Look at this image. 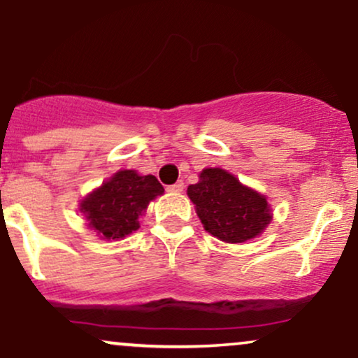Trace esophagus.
I'll list each match as a JSON object with an SVG mask.
<instances>
[{
    "mask_svg": "<svg viewBox=\"0 0 358 358\" xmlns=\"http://www.w3.org/2000/svg\"><path fill=\"white\" fill-rule=\"evenodd\" d=\"M183 188H185L183 182H176L175 185H170V187H168L166 190L171 192V193H180V192H183Z\"/></svg>",
    "mask_w": 358,
    "mask_h": 358,
    "instance_id": "34e87169",
    "label": "esophagus"
}]
</instances>
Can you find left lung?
I'll return each mask as SVG.
<instances>
[{"instance_id": "left-lung-1", "label": "left lung", "mask_w": 358, "mask_h": 358, "mask_svg": "<svg viewBox=\"0 0 358 358\" xmlns=\"http://www.w3.org/2000/svg\"><path fill=\"white\" fill-rule=\"evenodd\" d=\"M187 195L205 231L229 244L261 236L273 220L268 196L222 168L200 171L199 183L190 185Z\"/></svg>"}]
</instances>
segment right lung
Masks as SVG:
<instances>
[{"label":"right lung","mask_w":358,"mask_h":358,"mask_svg":"<svg viewBox=\"0 0 358 358\" xmlns=\"http://www.w3.org/2000/svg\"><path fill=\"white\" fill-rule=\"evenodd\" d=\"M165 188L153 175L136 170H119L94 188L79 203L87 227L104 241H119L141 227V217Z\"/></svg>","instance_id":"obj_1"}]
</instances>
